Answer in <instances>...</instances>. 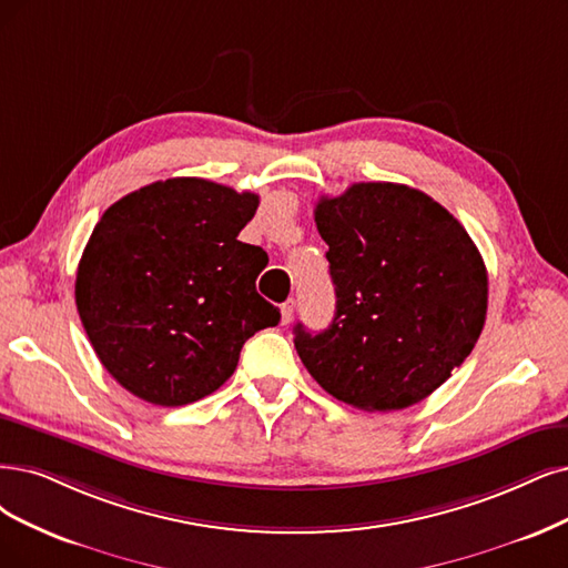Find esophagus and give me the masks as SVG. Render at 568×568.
I'll return each mask as SVG.
<instances>
[{"instance_id": "obj_1", "label": "esophagus", "mask_w": 568, "mask_h": 568, "mask_svg": "<svg viewBox=\"0 0 568 568\" xmlns=\"http://www.w3.org/2000/svg\"><path fill=\"white\" fill-rule=\"evenodd\" d=\"M292 318H295V302H285L283 306H281V323L283 325H287Z\"/></svg>"}]
</instances>
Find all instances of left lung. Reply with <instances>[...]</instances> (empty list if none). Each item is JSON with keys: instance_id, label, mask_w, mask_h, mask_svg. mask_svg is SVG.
Here are the masks:
<instances>
[{"instance_id": "8db88e82", "label": "left lung", "mask_w": 568, "mask_h": 568, "mask_svg": "<svg viewBox=\"0 0 568 568\" xmlns=\"http://www.w3.org/2000/svg\"><path fill=\"white\" fill-rule=\"evenodd\" d=\"M337 308L327 329L295 325L308 374L365 412L422 403L475 348L487 318V266L447 207L407 184L361 182L323 196Z\"/></svg>"}]
</instances>
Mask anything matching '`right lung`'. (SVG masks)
<instances>
[{"label": "right lung", "mask_w": 568, "mask_h": 568, "mask_svg": "<svg viewBox=\"0 0 568 568\" xmlns=\"http://www.w3.org/2000/svg\"><path fill=\"white\" fill-rule=\"evenodd\" d=\"M260 196L201 180L152 182L104 210L74 300L102 367L140 400L182 407L234 374L281 311L257 295L266 252L239 241Z\"/></svg>", "instance_id": "obj_1"}]
</instances>
